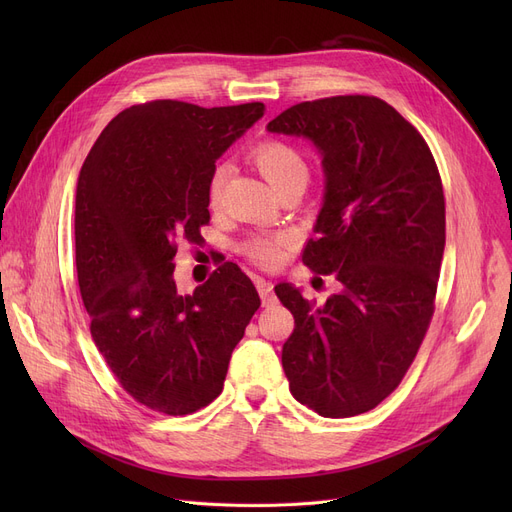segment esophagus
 <instances>
[{
	"label": "esophagus",
	"instance_id": "1",
	"mask_svg": "<svg viewBox=\"0 0 512 512\" xmlns=\"http://www.w3.org/2000/svg\"><path fill=\"white\" fill-rule=\"evenodd\" d=\"M255 284H257V290H259V297H261L263 305H270L274 301V284L270 280H265V278H257Z\"/></svg>",
	"mask_w": 512,
	"mask_h": 512
}]
</instances>
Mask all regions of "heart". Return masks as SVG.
Instances as JSON below:
<instances>
[{
    "instance_id": "1",
    "label": "heart",
    "mask_w": 512,
    "mask_h": 512,
    "mask_svg": "<svg viewBox=\"0 0 512 512\" xmlns=\"http://www.w3.org/2000/svg\"><path fill=\"white\" fill-rule=\"evenodd\" d=\"M255 161L261 174L274 186V191L280 193L288 186H305L309 180V164L307 157L290 143L284 141H265L255 149ZM230 174L228 164H218L211 170L207 182V197L211 205H218L226 178ZM288 247V236H255L245 242V255L261 265L274 267L284 259V251Z\"/></svg>"
}]
</instances>
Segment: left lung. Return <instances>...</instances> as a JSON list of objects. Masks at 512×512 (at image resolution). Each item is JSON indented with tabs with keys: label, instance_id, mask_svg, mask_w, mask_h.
Masks as SVG:
<instances>
[{
	"label": "left lung",
	"instance_id": "1",
	"mask_svg": "<svg viewBox=\"0 0 512 512\" xmlns=\"http://www.w3.org/2000/svg\"><path fill=\"white\" fill-rule=\"evenodd\" d=\"M267 130L321 153L324 207L303 263L340 284L324 305L276 286L294 317L282 367L301 405L355 417L398 388L432 321L446 245L440 172L419 130L371 95L297 103Z\"/></svg>",
	"mask_w": 512,
	"mask_h": 512
}]
</instances>
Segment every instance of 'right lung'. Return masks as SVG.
Masks as SVG:
<instances>
[{
    "label": "right lung",
    "instance_id": "add662e5",
    "mask_svg": "<svg viewBox=\"0 0 512 512\" xmlns=\"http://www.w3.org/2000/svg\"><path fill=\"white\" fill-rule=\"evenodd\" d=\"M263 112L259 101L132 105L103 128L80 168L76 272L91 336L120 386L151 411L191 415L218 398L261 305L232 261L180 294L174 257L180 240L203 242L215 159Z\"/></svg>",
    "mask_w": 512,
    "mask_h": 512
}]
</instances>
